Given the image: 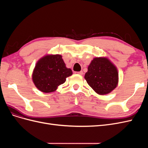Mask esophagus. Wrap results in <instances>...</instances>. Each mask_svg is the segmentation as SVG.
I'll use <instances>...</instances> for the list:
<instances>
[{"mask_svg": "<svg viewBox=\"0 0 148 148\" xmlns=\"http://www.w3.org/2000/svg\"><path fill=\"white\" fill-rule=\"evenodd\" d=\"M78 74H79V75H82L83 74V71H78V72H77Z\"/></svg>", "mask_w": 148, "mask_h": 148, "instance_id": "esophagus-1", "label": "esophagus"}]
</instances>
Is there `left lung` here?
<instances>
[{
    "instance_id": "1",
    "label": "left lung",
    "mask_w": 148,
    "mask_h": 148,
    "mask_svg": "<svg viewBox=\"0 0 148 148\" xmlns=\"http://www.w3.org/2000/svg\"><path fill=\"white\" fill-rule=\"evenodd\" d=\"M84 78L95 92L104 95L117 87L119 74L117 68L108 59L96 57L88 66Z\"/></svg>"
}]
</instances>
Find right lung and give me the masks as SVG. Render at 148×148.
Masks as SVG:
<instances>
[{
  "label": "right lung",
  "instance_id": "obj_1",
  "mask_svg": "<svg viewBox=\"0 0 148 148\" xmlns=\"http://www.w3.org/2000/svg\"><path fill=\"white\" fill-rule=\"evenodd\" d=\"M67 69L60 55H50L41 58L36 65L33 73V81L42 92L55 91L59 85L72 75Z\"/></svg>",
  "mask_w": 148,
  "mask_h": 148
}]
</instances>
